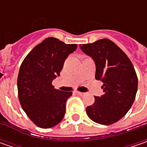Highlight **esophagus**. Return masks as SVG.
<instances>
[{
	"label": "esophagus",
	"mask_w": 147,
	"mask_h": 147,
	"mask_svg": "<svg viewBox=\"0 0 147 147\" xmlns=\"http://www.w3.org/2000/svg\"><path fill=\"white\" fill-rule=\"evenodd\" d=\"M76 93L78 94V95H79V96H85V92H76Z\"/></svg>",
	"instance_id": "1"
}]
</instances>
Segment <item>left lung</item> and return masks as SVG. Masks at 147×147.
Here are the masks:
<instances>
[{
    "label": "left lung",
    "mask_w": 147,
    "mask_h": 147,
    "mask_svg": "<svg viewBox=\"0 0 147 147\" xmlns=\"http://www.w3.org/2000/svg\"><path fill=\"white\" fill-rule=\"evenodd\" d=\"M96 65V80L103 82V95L95 96L88 106V117L100 124L110 125L119 121L130 110L138 91V77L130 59L109 39L79 46Z\"/></svg>",
    "instance_id": "obj_1"
}]
</instances>
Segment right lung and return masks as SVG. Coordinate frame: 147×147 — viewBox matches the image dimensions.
<instances>
[{"label":"right lung","mask_w":147,"mask_h":147,"mask_svg":"<svg viewBox=\"0 0 147 147\" xmlns=\"http://www.w3.org/2000/svg\"><path fill=\"white\" fill-rule=\"evenodd\" d=\"M77 47L48 37L32 50L20 66L17 81L20 104L38 127H54L65 116L72 92L56 90L51 82L59 76L65 59Z\"/></svg>","instance_id":"add662e5"}]
</instances>
